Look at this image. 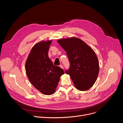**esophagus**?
<instances>
[{
    "label": "esophagus",
    "mask_w": 123,
    "mask_h": 123,
    "mask_svg": "<svg viewBox=\"0 0 123 123\" xmlns=\"http://www.w3.org/2000/svg\"><path fill=\"white\" fill-rule=\"evenodd\" d=\"M59 67H60L61 68H62L64 69V67H63V66L62 65H60L59 66Z\"/></svg>",
    "instance_id": "obj_1"
}]
</instances>
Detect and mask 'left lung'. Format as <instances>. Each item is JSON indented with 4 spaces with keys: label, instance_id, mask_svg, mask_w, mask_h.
I'll return each instance as SVG.
<instances>
[{
    "label": "left lung",
    "instance_id": "left-lung-1",
    "mask_svg": "<svg viewBox=\"0 0 123 123\" xmlns=\"http://www.w3.org/2000/svg\"><path fill=\"white\" fill-rule=\"evenodd\" d=\"M58 43L66 51L69 67L65 73L69 74L76 89L89 90L96 81L99 70L98 60L93 49L77 38L62 39Z\"/></svg>",
    "mask_w": 123,
    "mask_h": 123
}]
</instances>
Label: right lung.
I'll return each instance as SVG.
<instances>
[{
	"mask_svg": "<svg viewBox=\"0 0 123 123\" xmlns=\"http://www.w3.org/2000/svg\"><path fill=\"white\" fill-rule=\"evenodd\" d=\"M51 41L37 43L32 48L25 65L26 74L30 81L37 89L45 95L55 93L64 74L63 69L54 65L48 56Z\"/></svg>",
	"mask_w": 123,
	"mask_h": 123,
	"instance_id": "obj_1",
	"label": "right lung"
}]
</instances>
